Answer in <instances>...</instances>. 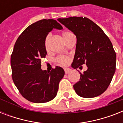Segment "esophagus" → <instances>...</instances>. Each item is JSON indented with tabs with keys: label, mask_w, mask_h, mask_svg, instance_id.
<instances>
[{
	"label": "esophagus",
	"mask_w": 123,
	"mask_h": 123,
	"mask_svg": "<svg viewBox=\"0 0 123 123\" xmlns=\"http://www.w3.org/2000/svg\"><path fill=\"white\" fill-rule=\"evenodd\" d=\"M64 72H65L66 74H68L69 72L71 71V69H69L68 68H64Z\"/></svg>",
	"instance_id": "1"
}]
</instances>
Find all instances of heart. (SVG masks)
<instances>
[{"mask_svg": "<svg viewBox=\"0 0 123 123\" xmlns=\"http://www.w3.org/2000/svg\"><path fill=\"white\" fill-rule=\"evenodd\" d=\"M72 36H73V33L71 32L68 31L62 32V36L63 39L66 41H67L68 39H69L70 37H71ZM51 36H52L51 33H48L45 37V39H44V47H45L46 50H48L49 48H50V42ZM55 61L59 64H61V65H67L68 64H69V61H70V59L68 56L60 55L56 57Z\"/></svg>", "mask_w": 123, "mask_h": 123, "instance_id": "heart-1", "label": "heart"}]
</instances>
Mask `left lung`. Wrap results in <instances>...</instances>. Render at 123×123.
I'll return each mask as SVG.
<instances>
[{"mask_svg": "<svg viewBox=\"0 0 123 123\" xmlns=\"http://www.w3.org/2000/svg\"><path fill=\"white\" fill-rule=\"evenodd\" d=\"M58 21L75 34L77 45L72 63L74 68L84 64L87 70L80 74L73 85L75 92L83 98L96 97L107 90L116 71V54L103 31L86 17L59 18Z\"/></svg>", "mask_w": 123, "mask_h": 123, "instance_id": "obj_1", "label": "left lung"}]
</instances>
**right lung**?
<instances>
[{
  "label": "right lung",
  "mask_w": 123,
  "mask_h": 123,
  "mask_svg": "<svg viewBox=\"0 0 123 123\" xmlns=\"http://www.w3.org/2000/svg\"><path fill=\"white\" fill-rule=\"evenodd\" d=\"M53 29H62L56 20L43 19L30 25L20 35L11 56L12 79L20 93L33 103H45L55 97L64 71L56 66L52 71L41 69L46 55L44 39Z\"/></svg>",
  "instance_id": "add662e5"
}]
</instances>
